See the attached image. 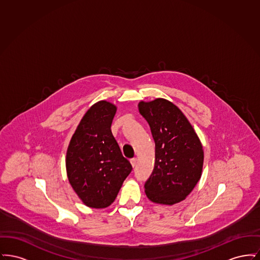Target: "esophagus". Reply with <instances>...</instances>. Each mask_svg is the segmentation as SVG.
Here are the masks:
<instances>
[{"label": "esophagus", "mask_w": 260, "mask_h": 260, "mask_svg": "<svg viewBox=\"0 0 260 260\" xmlns=\"http://www.w3.org/2000/svg\"><path fill=\"white\" fill-rule=\"evenodd\" d=\"M131 164H132V166L135 168L136 166V164H137V159H136V158H133V159L131 160Z\"/></svg>", "instance_id": "obj_1"}]
</instances>
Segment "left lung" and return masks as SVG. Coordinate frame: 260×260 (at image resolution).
<instances>
[{
    "label": "left lung",
    "mask_w": 260,
    "mask_h": 260,
    "mask_svg": "<svg viewBox=\"0 0 260 260\" xmlns=\"http://www.w3.org/2000/svg\"><path fill=\"white\" fill-rule=\"evenodd\" d=\"M138 109L155 141V166L144 185L146 196L157 204H177L191 193L201 178L202 143L184 114L171 101H140Z\"/></svg>",
    "instance_id": "1"
}]
</instances>
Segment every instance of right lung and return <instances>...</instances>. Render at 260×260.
<instances>
[{
	"instance_id": "obj_1",
	"label": "right lung",
	"mask_w": 260,
	"mask_h": 260,
	"mask_svg": "<svg viewBox=\"0 0 260 260\" xmlns=\"http://www.w3.org/2000/svg\"><path fill=\"white\" fill-rule=\"evenodd\" d=\"M116 111L117 107L105 100L93 104L77 126L67 149L68 180L89 208L109 207L133 170L112 135Z\"/></svg>"
}]
</instances>
